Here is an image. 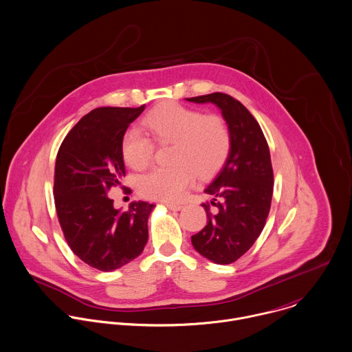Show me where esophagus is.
Listing matches in <instances>:
<instances>
[{
	"label": "esophagus",
	"instance_id": "obj_1",
	"mask_svg": "<svg viewBox=\"0 0 352 352\" xmlns=\"http://www.w3.org/2000/svg\"><path fill=\"white\" fill-rule=\"evenodd\" d=\"M166 207L173 210V211H179L184 206L182 204H175V203H166Z\"/></svg>",
	"mask_w": 352,
	"mask_h": 352
}]
</instances>
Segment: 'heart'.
I'll use <instances>...</instances> for the list:
<instances>
[{
  "label": "heart",
  "mask_w": 352,
  "mask_h": 352,
  "mask_svg": "<svg viewBox=\"0 0 352 352\" xmlns=\"http://www.w3.org/2000/svg\"><path fill=\"white\" fill-rule=\"evenodd\" d=\"M142 126L157 142L174 141L173 166L153 167L137 181L138 192L152 200L175 203L195 181L215 173L228 159L232 134L228 123L218 115L173 101L163 102L149 111ZM153 141L138 129H130L122 138V155L134 170L145 168L152 160Z\"/></svg>",
  "instance_id": "b5f03b06"
}]
</instances>
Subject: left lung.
Listing matches in <instances>:
<instances>
[{"mask_svg": "<svg viewBox=\"0 0 352 352\" xmlns=\"http://www.w3.org/2000/svg\"><path fill=\"white\" fill-rule=\"evenodd\" d=\"M186 100L215 104L230 129L229 156L206 188L207 225L192 236L200 255L229 265L254 245L265 228L274 184L269 145L256 119L232 96L211 93Z\"/></svg>", "mask_w": 352, "mask_h": 352, "instance_id": "obj_1", "label": "left lung"}]
</instances>
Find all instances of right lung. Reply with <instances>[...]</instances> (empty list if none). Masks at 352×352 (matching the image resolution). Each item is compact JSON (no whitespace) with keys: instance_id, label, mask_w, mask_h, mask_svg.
<instances>
[{"instance_id":"1","label":"right lung","mask_w":352,"mask_h":352,"mask_svg":"<svg viewBox=\"0 0 352 352\" xmlns=\"http://www.w3.org/2000/svg\"><path fill=\"white\" fill-rule=\"evenodd\" d=\"M101 107L85 115L63 140L54 166V206L64 239L86 265L116 270L135 259L148 241L153 204L134 201L120 212L108 190L126 175L122 138L141 112Z\"/></svg>"}]
</instances>
